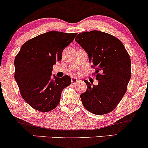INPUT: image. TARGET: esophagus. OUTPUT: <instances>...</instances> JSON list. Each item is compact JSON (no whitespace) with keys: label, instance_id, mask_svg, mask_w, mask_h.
Instances as JSON below:
<instances>
[{"label":"esophagus","instance_id":"esophagus-1","mask_svg":"<svg viewBox=\"0 0 148 148\" xmlns=\"http://www.w3.org/2000/svg\"><path fill=\"white\" fill-rule=\"evenodd\" d=\"M71 83H72V84H77L78 83H79V80H78V79H76V78H74L72 77L71 78Z\"/></svg>","mask_w":148,"mask_h":148}]
</instances>
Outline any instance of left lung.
Here are the masks:
<instances>
[{
    "instance_id": "1",
    "label": "left lung",
    "mask_w": 148,
    "mask_h": 148,
    "mask_svg": "<svg viewBox=\"0 0 148 148\" xmlns=\"http://www.w3.org/2000/svg\"><path fill=\"white\" fill-rule=\"evenodd\" d=\"M75 41L86 51L98 81V86L84 81L87 89L81 95L83 105L97 115L111 112L126 93L131 77L127 50L117 38L100 31L79 34Z\"/></svg>"
}]
</instances>
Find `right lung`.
I'll return each instance as SVG.
<instances>
[{
    "instance_id": "1",
    "label": "right lung",
    "mask_w": 148,
    "mask_h": 148,
    "mask_svg": "<svg viewBox=\"0 0 148 148\" xmlns=\"http://www.w3.org/2000/svg\"><path fill=\"white\" fill-rule=\"evenodd\" d=\"M77 33L48 32L27 40L14 59V79L22 98L36 110L48 112L60 101L62 91L71 78H52L53 66L62 60L63 50Z\"/></svg>"
}]
</instances>
